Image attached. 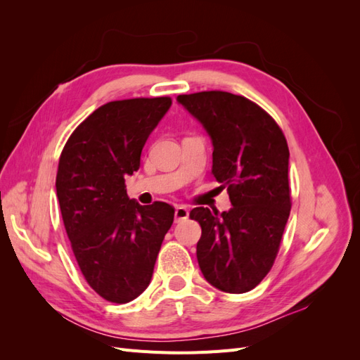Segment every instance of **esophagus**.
Instances as JSON below:
<instances>
[{"mask_svg": "<svg viewBox=\"0 0 360 360\" xmlns=\"http://www.w3.org/2000/svg\"><path fill=\"white\" fill-rule=\"evenodd\" d=\"M174 216H176V222L186 221V219H188V216H189L188 207H184V205H177V207H176V213H174Z\"/></svg>", "mask_w": 360, "mask_h": 360, "instance_id": "34e87169", "label": "esophagus"}]
</instances>
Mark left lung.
Segmentation results:
<instances>
[{
	"mask_svg": "<svg viewBox=\"0 0 360 360\" xmlns=\"http://www.w3.org/2000/svg\"><path fill=\"white\" fill-rule=\"evenodd\" d=\"M177 102L202 124L213 144L212 174L230 195L219 213L195 207L201 225L197 258L214 288L240 294L269 274L290 216V151L281 127L243 96L226 91L180 94Z\"/></svg>",
	"mask_w": 360,
	"mask_h": 360,
	"instance_id": "1",
	"label": "left lung"
}]
</instances>
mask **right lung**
I'll list each match as a JSON object with an SVG mask.
<instances>
[{"instance_id": "1", "label": "right lung", "mask_w": 360, "mask_h": 360, "mask_svg": "<svg viewBox=\"0 0 360 360\" xmlns=\"http://www.w3.org/2000/svg\"><path fill=\"white\" fill-rule=\"evenodd\" d=\"M171 103L139 97L97 108L60 156L56 188L64 228L84 278L108 302L127 303L148 287L174 221V207L141 205L124 184Z\"/></svg>"}]
</instances>
